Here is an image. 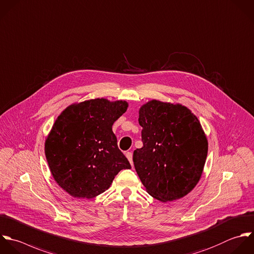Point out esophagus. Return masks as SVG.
Segmentation results:
<instances>
[{
    "mask_svg": "<svg viewBox=\"0 0 254 254\" xmlns=\"http://www.w3.org/2000/svg\"><path fill=\"white\" fill-rule=\"evenodd\" d=\"M126 156H127V158L128 159L129 163H130L131 166H132V165H133V162H132V153H131V152H127V153H126Z\"/></svg>",
    "mask_w": 254,
    "mask_h": 254,
    "instance_id": "1",
    "label": "esophagus"
}]
</instances>
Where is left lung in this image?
Here are the masks:
<instances>
[{
	"instance_id": "obj_1",
	"label": "left lung",
	"mask_w": 254,
	"mask_h": 254,
	"mask_svg": "<svg viewBox=\"0 0 254 254\" xmlns=\"http://www.w3.org/2000/svg\"><path fill=\"white\" fill-rule=\"evenodd\" d=\"M143 146L133 164L147 193L166 203L185 197L201 179L208 139L187 107L151 100L139 109Z\"/></svg>"
}]
</instances>
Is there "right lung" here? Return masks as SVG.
<instances>
[{"label": "right lung", "instance_id": "right-lung-1", "mask_svg": "<svg viewBox=\"0 0 254 254\" xmlns=\"http://www.w3.org/2000/svg\"><path fill=\"white\" fill-rule=\"evenodd\" d=\"M127 107L123 100L97 98L72 104L57 117L44 152L54 180L70 196L95 198L121 170L131 168L112 129Z\"/></svg>", "mask_w": 254, "mask_h": 254}]
</instances>
